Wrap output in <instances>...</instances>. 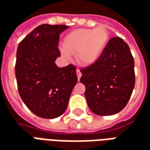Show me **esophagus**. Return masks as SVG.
I'll return each mask as SVG.
<instances>
[{
  "label": "esophagus",
  "instance_id": "obj_1",
  "mask_svg": "<svg viewBox=\"0 0 150 150\" xmlns=\"http://www.w3.org/2000/svg\"><path fill=\"white\" fill-rule=\"evenodd\" d=\"M76 74H77L78 80H79V79H80V77H81V75H82V73H81V71L79 70V69H77V70H76Z\"/></svg>",
  "mask_w": 150,
  "mask_h": 150
}]
</instances>
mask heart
Masks as SVG:
<instances>
[{
	"mask_svg": "<svg viewBox=\"0 0 150 150\" xmlns=\"http://www.w3.org/2000/svg\"><path fill=\"white\" fill-rule=\"evenodd\" d=\"M108 40L109 34L104 27L77 29L66 36L60 53L67 60L71 59V54H76L77 62L80 65H92L100 58Z\"/></svg>",
	"mask_w": 150,
	"mask_h": 150,
	"instance_id": "b5f03b06",
	"label": "heart"
}]
</instances>
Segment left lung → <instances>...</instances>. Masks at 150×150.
<instances>
[{
  "label": "left lung",
  "mask_w": 150,
  "mask_h": 150,
  "mask_svg": "<svg viewBox=\"0 0 150 150\" xmlns=\"http://www.w3.org/2000/svg\"><path fill=\"white\" fill-rule=\"evenodd\" d=\"M80 71L85 98L92 112L111 116L125 107L135 86V73L132 54L122 38L109 40L97 62Z\"/></svg>",
  "instance_id": "8db88e82"
}]
</instances>
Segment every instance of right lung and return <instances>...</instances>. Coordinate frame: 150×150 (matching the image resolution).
Masks as SVG:
<instances>
[{
  "label": "right lung",
  "mask_w": 150,
  "mask_h": 150,
  "mask_svg": "<svg viewBox=\"0 0 150 150\" xmlns=\"http://www.w3.org/2000/svg\"><path fill=\"white\" fill-rule=\"evenodd\" d=\"M69 26L41 25L19 43L15 75L19 95L36 116L54 119L62 115L77 83L73 65L59 67V35Z\"/></svg>",
  "instance_id": "1"
}]
</instances>
